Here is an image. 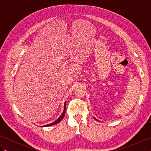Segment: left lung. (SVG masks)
Wrapping results in <instances>:
<instances>
[{"label": "left lung", "mask_w": 151, "mask_h": 151, "mask_svg": "<svg viewBox=\"0 0 151 151\" xmlns=\"http://www.w3.org/2000/svg\"><path fill=\"white\" fill-rule=\"evenodd\" d=\"M94 118V119H95V120H97V121H98V120H97V119H96V118Z\"/></svg>", "instance_id": "8db88e82"}]
</instances>
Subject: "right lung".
Segmentation results:
<instances>
[{
    "instance_id": "add662e5",
    "label": "right lung",
    "mask_w": 151,
    "mask_h": 151,
    "mask_svg": "<svg viewBox=\"0 0 151 151\" xmlns=\"http://www.w3.org/2000/svg\"><path fill=\"white\" fill-rule=\"evenodd\" d=\"M65 110H66V101H65V103H64V109H63V111L62 115H61L60 116H59V118H58V119L56 120L55 122H52V123H50V124H48V125H46L42 126V127H50V126H52V125H55V124H57V123H58V122H60L63 119V116H64V115H65Z\"/></svg>"
}]
</instances>
